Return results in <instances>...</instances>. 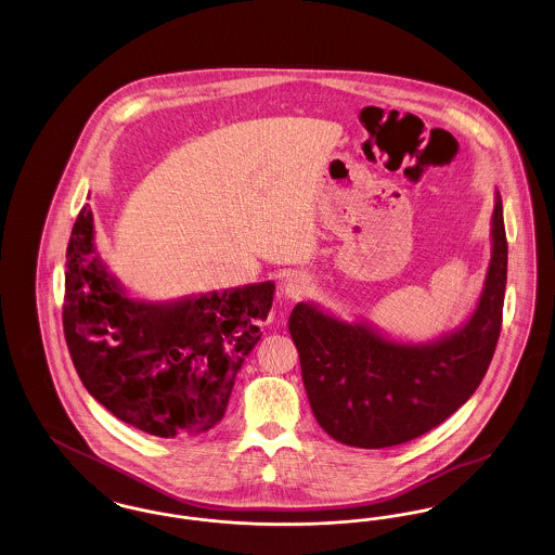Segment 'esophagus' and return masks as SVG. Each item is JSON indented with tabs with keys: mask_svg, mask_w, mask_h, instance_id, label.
Here are the masks:
<instances>
[{
	"mask_svg": "<svg viewBox=\"0 0 555 555\" xmlns=\"http://www.w3.org/2000/svg\"><path fill=\"white\" fill-rule=\"evenodd\" d=\"M310 276L308 274H304V272H295V274H291L289 279L283 283V291H285V295L291 297V299H297V297H301V295H306L308 289H310Z\"/></svg>",
	"mask_w": 555,
	"mask_h": 555,
	"instance_id": "obj_1",
	"label": "esophagus"
}]
</instances>
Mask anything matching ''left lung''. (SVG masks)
Returning <instances> with one entry per match:
<instances>
[{
  "label": "left lung",
  "instance_id": "8db88e82",
  "mask_svg": "<svg viewBox=\"0 0 555 555\" xmlns=\"http://www.w3.org/2000/svg\"><path fill=\"white\" fill-rule=\"evenodd\" d=\"M507 279L502 195L491 214V260L473 314L446 335L401 341L369 320H344L299 301L289 333L318 424L339 443L380 449L408 443L464 405L495 353Z\"/></svg>",
  "mask_w": 555,
  "mask_h": 555
}]
</instances>
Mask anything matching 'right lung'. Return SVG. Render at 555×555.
<instances>
[{
  "label": "right lung",
  "mask_w": 555,
  "mask_h": 555,
  "mask_svg": "<svg viewBox=\"0 0 555 555\" xmlns=\"http://www.w3.org/2000/svg\"><path fill=\"white\" fill-rule=\"evenodd\" d=\"M64 287V335L82 385L116 418L162 439L222 421L274 293L266 281L170 301L134 297L98 254L89 204L68 241Z\"/></svg>",
  "instance_id": "1"
}]
</instances>
